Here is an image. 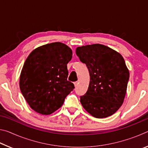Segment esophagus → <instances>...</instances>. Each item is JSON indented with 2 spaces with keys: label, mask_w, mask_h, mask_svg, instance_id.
Returning <instances> with one entry per match:
<instances>
[{
  "label": "esophagus",
  "mask_w": 148,
  "mask_h": 148,
  "mask_svg": "<svg viewBox=\"0 0 148 148\" xmlns=\"http://www.w3.org/2000/svg\"><path fill=\"white\" fill-rule=\"evenodd\" d=\"M77 86H78V82H74V86H75V87H77Z\"/></svg>",
  "instance_id": "obj_1"
}]
</instances>
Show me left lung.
Returning a JSON list of instances; mask_svg holds the SVG:
<instances>
[{
  "mask_svg": "<svg viewBox=\"0 0 148 148\" xmlns=\"http://www.w3.org/2000/svg\"><path fill=\"white\" fill-rule=\"evenodd\" d=\"M76 53L90 76L88 89L80 102L96 118L112 116L121 107L127 92L129 72L123 57L99 44L77 47Z\"/></svg>",
  "mask_w": 148,
  "mask_h": 148,
  "instance_id": "1",
  "label": "left lung"
}]
</instances>
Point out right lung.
Returning a JSON list of instances; mask_svg holds the SVG:
<instances>
[{
  "instance_id": "right-lung-1",
  "label": "right lung",
  "mask_w": 148,
  "mask_h": 148,
  "mask_svg": "<svg viewBox=\"0 0 148 148\" xmlns=\"http://www.w3.org/2000/svg\"><path fill=\"white\" fill-rule=\"evenodd\" d=\"M72 51L61 42H53L34 49L27 57L19 78L20 90L30 107L42 115L58 110L74 89L67 80V64Z\"/></svg>"
}]
</instances>
